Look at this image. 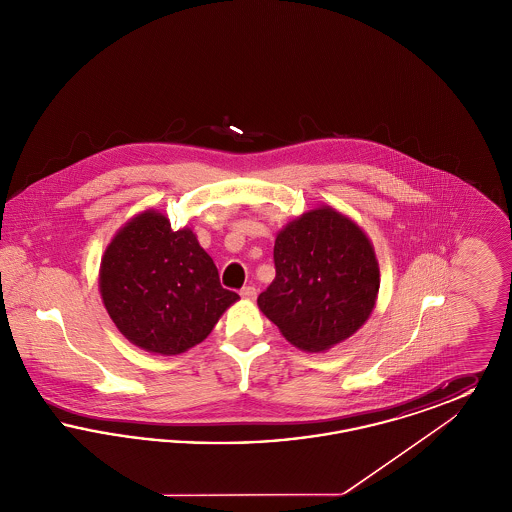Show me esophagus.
Wrapping results in <instances>:
<instances>
[{"label": "esophagus", "mask_w": 512, "mask_h": 512, "mask_svg": "<svg viewBox=\"0 0 512 512\" xmlns=\"http://www.w3.org/2000/svg\"><path fill=\"white\" fill-rule=\"evenodd\" d=\"M240 295H242L244 299H247V301H253V299L257 297V290H255L253 286H245V288H242Z\"/></svg>", "instance_id": "34e87169"}]
</instances>
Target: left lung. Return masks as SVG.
Listing matches in <instances>:
<instances>
[{"mask_svg":"<svg viewBox=\"0 0 512 512\" xmlns=\"http://www.w3.org/2000/svg\"><path fill=\"white\" fill-rule=\"evenodd\" d=\"M276 278L257 305L295 347L318 353L353 336L378 297L380 268L365 232L322 205L274 242Z\"/></svg>","mask_w":512,"mask_h":512,"instance_id":"left-lung-1","label":"left lung"}]
</instances>
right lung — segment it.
<instances>
[{
  "label": "right lung",
  "mask_w": 512,
  "mask_h": 512,
  "mask_svg": "<svg viewBox=\"0 0 512 512\" xmlns=\"http://www.w3.org/2000/svg\"><path fill=\"white\" fill-rule=\"evenodd\" d=\"M99 292L122 336L159 355L201 343L240 299L220 286L219 270L194 232L172 230L153 209L128 220L107 245Z\"/></svg>",
  "instance_id": "obj_1"
}]
</instances>
